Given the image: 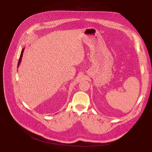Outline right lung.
<instances>
[{"mask_svg":"<svg viewBox=\"0 0 152 152\" xmlns=\"http://www.w3.org/2000/svg\"><path fill=\"white\" fill-rule=\"evenodd\" d=\"M24 50H25V48H23V49H22V50H21V54H20V57L19 61H18V68L19 67V66H20V63H21V61L22 56H23V53Z\"/></svg>","mask_w":152,"mask_h":152,"instance_id":"right-lung-1","label":"right lung"}]
</instances>
